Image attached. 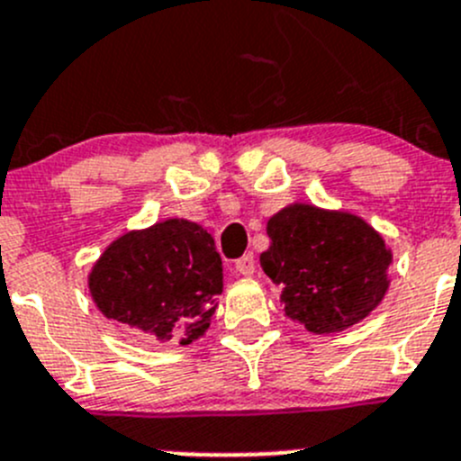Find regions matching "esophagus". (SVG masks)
<instances>
[{"mask_svg": "<svg viewBox=\"0 0 461 461\" xmlns=\"http://www.w3.org/2000/svg\"><path fill=\"white\" fill-rule=\"evenodd\" d=\"M236 272L243 276H252L254 275V257L252 254H245V257H240L239 261H236Z\"/></svg>", "mask_w": 461, "mask_h": 461, "instance_id": "1", "label": "esophagus"}]
</instances>
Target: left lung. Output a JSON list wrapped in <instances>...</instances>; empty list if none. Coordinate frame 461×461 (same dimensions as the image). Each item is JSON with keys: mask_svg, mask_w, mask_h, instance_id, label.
Listing matches in <instances>:
<instances>
[{"mask_svg": "<svg viewBox=\"0 0 461 461\" xmlns=\"http://www.w3.org/2000/svg\"><path fill=\"white\" fill-rule=\"evenodd\" d=\"M266 230L263 272L281 285L285 315L311 333L349 329L385 297L392 249L360 216L294 203Z\"/></svg>", "mask_w": 461, "mask_h": 461, "instance_id": "8db88e82", "label": "left lung"}]
</instances>
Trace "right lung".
<instances>
[{"instance_id":"right-lung-1","label":"right lung","mask_w":461,"mask_h":461,"mask_svg":"<svg viewBox=\"0 0 461 461\" xmlns=\"http://www.w3.org/2000/svg\"><path fill=\"white\" fill-rule=\"evenodd\" d=\"M107 320L191 344L204 335L222 293V261L198 222L168 218L112 240L87 276Z\"/></svg>"}]
</instances>
